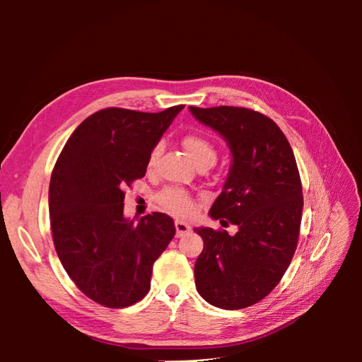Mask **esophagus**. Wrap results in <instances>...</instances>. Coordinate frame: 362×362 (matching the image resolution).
I'll list each match as a JSON object with an SVG mask.
<instances>
[{
    "instance_id": "1",
    "label": "esophagus",
    "mask_w": 362,
    "mask_h": 362,
    "mask_svg": "<svg viewBox=\"0 0 362 362\" xmlns=\"http://www.w3.org/2000/svg\"><path fill=\"white\" fill-rule=\"evenodd\" d=\"M191 232V227L187 224V222H182V221H175V235L177 238H182Z\"/></svg>"
}]
</instances>
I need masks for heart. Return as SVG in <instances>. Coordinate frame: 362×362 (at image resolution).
<instances>
[{"label":"heart","mask_w":362,"mask_h":362,"mask_svg":"<svg viewBox=\"0 0 362 362\" xmlns=\"http://www.w3.org/2000/svg\"><path fill=\"white\" fill-rule=\"evenodd\" d=\"M183 148L188 152V156L193 158L194 163L199 168H209L214 165L216 161L218 152L216 148H214L213 141L210 138H206L205 135L201 134H188L185 138H183ZM160 149L153 148L148 157V168L152 169L157 163ZM158 202L163 209L175 214V216H188L194 211V202L191 196L180 188H166L165 191H161L158 194Z\"/></svg>","instance_id":"obj_1"}]
</instances>
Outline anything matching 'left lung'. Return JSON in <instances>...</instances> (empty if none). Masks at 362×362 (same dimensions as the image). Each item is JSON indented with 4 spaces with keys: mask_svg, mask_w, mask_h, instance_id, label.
I'll return each instance as SVG.
<instances>
[{
    "mask_svg": "<svg viewBox=\"0 0 362 362\" xmlns=\"http://www.w3.org/2000/svg\"><path fill=\"white\" fill-rule=\"evenodd\" d=\"M193 117L224 136L232 166L210 216L222 227L194 228L204 250L194 264L196 288L222 310L258 303L280 283L297 249L302 182L286 136L266 115L244 107H189Z\"/></svg>",
    "mask_w": 362,
    "mask_h": 362,
    "instance_id": "left-lung-1",
    "label": "left lung"
}]
</instances>
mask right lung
I'll list each match as a JSON object with an SVG mask.
<instances>
[{"label": "right lung", "mask_w": 362, "mask_h": 362, "mask_svg": "<svg viewBox=\"0 0 362 362\" xmlns=\"http://www.w3.org/2000/svg\"><path fill=\"white\" fill-rule=\"evenodd\" d=\"M183 107L158 113L110 107L90 115L52 169L54 247L76 286L107 308H126L148 294L152 266L175 235L165 213L135 222L122 210L124 189L144 177L151 151Z\"/></svg>", "instance_id": "1"}]
</instances>
